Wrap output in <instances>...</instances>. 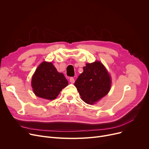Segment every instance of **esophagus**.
I'll use <instances>...</instances> for the list:
<instances>
[{"instance_id":"obj_1","label":"esophagus","mask_w":149,"mask_h":149,"mask_svg":"<svg viewBox=\"0 0 149 149\" xmlns=\"http://www.w3.org/2000/svg\"><path fill=\"white\" fill-rule=\"evenodd\" d=\"M69 81H70V82L71 83H74V82H75V79H74V77H70Z\"/></svg>"}]
</instances>
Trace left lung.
I'll return each mask as SVG.
<instances>
[{"label":"left lung","instance_id":"1","mask_svg":"<svg viewBox=\"0 0 149 149\" xmlns=\"http://www.w3.org/2000/svg\"><path fill=\"white\" fill-rule=\"evenodd\" d=\"M74 85L84 102L93 104L107 94L111 79L104 65L97 61L83 67Z\"/></svg>","mask_w":149,"mask_h":149}]
</instances>
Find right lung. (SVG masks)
Masks as SVG:
<instances>
[{"label":"right lung","instance_id":"right-lung-1","mask_svg":"<svg viewBox=\"0 0 149 149\" xmlns=\"http://www.w3.org/2000/svg\"><path fill=\"white\" fill-rule=\"evenodd\" d=\"M68 84V81L64 75L58 72L52 63L46 61L38 66L31 81L35 94L49 100L56 98Z\"/></svg>","mask_w":149,"mask_h":149}]
</instances>
